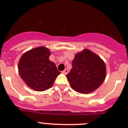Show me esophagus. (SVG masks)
<instances>
[{
	"instance_id": "obj_1",
	"label": "esophagus",
	"mask_w": 128,
	"mask_h": 128,
	"mask_svg": "<svg viewBox=\"0 0 128 128\" xmlns=\"http://www.w3.org/2000/svg\"><path fill=\"white\" fill-rule=\"evenodd\" d=\"M68 69H66V68H65V70L63 71H62V73L64 74H68Z\"/></svg>"
}]
</instances>
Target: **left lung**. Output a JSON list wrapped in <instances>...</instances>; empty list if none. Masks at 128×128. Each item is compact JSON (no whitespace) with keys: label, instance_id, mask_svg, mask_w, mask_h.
Masks as SVG:
<instances>
[{"label":"left lung","instance_id":"1","mask_svg":"<svg viewBox=\"0 0 128 128\" xmlns=\"http://www.w3.org/2000/svg\"><path fill=\"white\" fill-rule=\"evenodd\" d=\"M72 69L66 75L73 90L88 94L99 88L106 77L103 61L88 49L78 53L72 61Z\"/></svg>","mask_w":128,"mask_h":128}]
</instances>
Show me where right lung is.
<instances>
[{
  "mask_svg": "<svg viewBox=\"0 0 128 128\" xmlns=\"http://www.w3.org/2000/svg\"><path fill=\"white\" fill-rule=\"evenodd\" d=\"M50 50L40 47L26 52L19 61L20 77L26 84L36 91L41 92L51 88L60 72L48 59Z\"/></svg>",
  "mask_w": 128,
  "mask_h": 128,
  "instance_id": "1",
  "label": "right lung"
}]
</instances>
